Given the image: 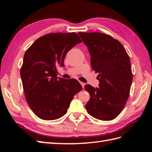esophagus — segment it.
Segmentation results:
<instances>
[{
    "label": "esophagus",
    "mask_w": 152,
    "mask_h": 152,
    "mask_svg": "<svg viewBox=\"0 0 152 152\" xmlns=\"http://www.w3.org/2000/svg\"><path fill=\"white\" fill-rule=\"evenodd\" d=\"M80 84H81L82 85V88H84V85H85V83H84V82H80Z\"/></svg>",
    "instance_id": "34e87169"
}]
</instances>
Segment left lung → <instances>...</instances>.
<instances>
[{"mask_svg": "<svg viewBox=\"0 0 152 152\" xmlns=\"http://www.w3.org/2000/svg\"><path fill=\"white\" fill-rule=\"evenodd\" d=\"M91 55L92 70L99 73V88L89 84L85 108L90 115L102 121L114 119L127 102L133 80L130 59L119 41L102 33L79 32Z\"/></svg>", "mask_w": 152, "mask_h": 152, "instance_id": "left-lung-1", "label": "left lung"}]
</instances>
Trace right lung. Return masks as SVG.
<instances>
[{"label":"right lung","instance_id":"right-lung-1","mask_svg":"<svg viewBox=\"0 0 152 152\" xmlns=\"http://www.w3.org/2000/svg\"><path fill=\"white\" fill-rule=\"evenodd\" d=\"M76 33H49L35 41L25 53L20 71L28 104L43 120H55L67 113L74 96L82 89L76 79L57 77L67 53L81 43Z\"/></svg>","mask_w":152,"mask_h":152}]
</instances>
